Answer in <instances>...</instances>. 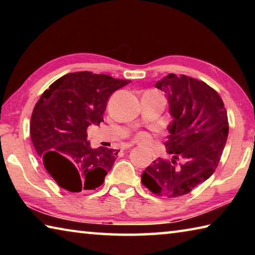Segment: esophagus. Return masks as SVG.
<instances>
[{
  "label": "esophagus",
  "mask_w": 255,
  "mask_h": 255,
  "mask_svg": "<svg viewBox=\"0 0 255 255\" xmlns=\"http://www.w3.org/2000/svg\"><path fill=\"white\" fill-rule=\"evenodd\" d=\"M131 146H132V144H126V145L123 146V149H128V148H130Z\"/></svg>",
  "instance_id": "obj_1"
}]
</instances>
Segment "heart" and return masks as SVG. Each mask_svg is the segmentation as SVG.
I'll return each instance as SVG.
<instances>
[{
  "label": "heart",
  "mask_w": 255,
  "mask_h": 255,
  "mask_svg": "<svg viewBox=\"0 0 255 255\" xmlns=\"http://www.w3.org/2000/svg\"><path fill=\"white\" fill-rule=\"evenodd\" d=\"M136 139L138 141H143V143H148L150 140V137L147 132H144V131H140V132H137L136 136H135Z\"/></svg>",
  "instance_id": "b5f03b06"
}]
</instances>
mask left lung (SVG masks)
I'll return each instance as SVG.
<instances>
[{
	"label": "left lung",
	"mask_w": 255,
	"mask_h": 255,
	"mask_svg": "<svg viewBox=\"0 0 255 255\" xmlns=\"http://www.w3.org/2000/svg\"><path fill=\"white\" fill-rule=\"evenodd\" d=\"M155 86L165 92L173 118L164 143L173 158L155 159L141 174V183L154 195L176 198L215 172L228 136L227 111L219 94L193 77L171 73ZM179 156L184 159L180 166Z\"/></svg>",
	"instance_id": "obj_1"
}]
</instances>
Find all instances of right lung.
Here are the masks:
<instances>
[{
    "mask_svg": "<svg viewBox=\"0 0 255 255\" xmlns=\"http://www.w3.org/2000/svg\"><path fill=\"white\" fill-rule=\"evenodd\" d=\"M128 83L75 72L59 77L41 94L32 111L30 135L46 171L60 188L88 192L103 183L119 150L91 148L86 129L103 122L109 97Z\"/></svg>",
    "mask_w": 255,
    "mask_h": 255,
    "instance_id": "1",
    "label": "right lung"
}]
</instances>
